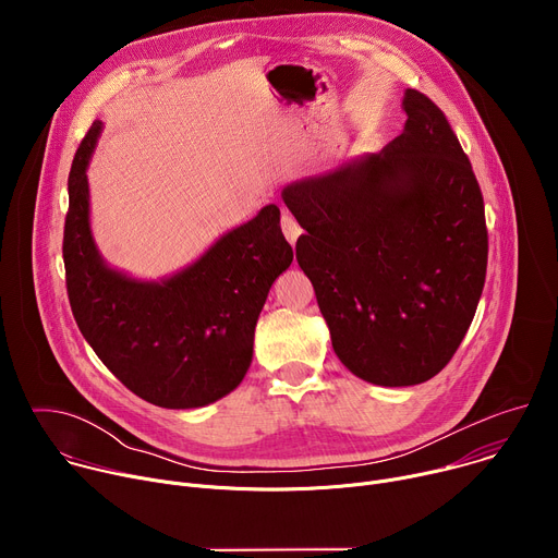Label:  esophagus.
I'll return each instance as SVG.
<instances>
[{"label": "esophagus", "mask_w": 558, "mask_h": 558, "mask_svg": "<svg viewBox=\"0 0 558 558\" xmlns=\"http://www.w3.org/2000/svg\"><path fill=\"white\" fill-rule=\"evenodd\" d=\"M280 225H282V233H284L287 241H289L291 245H295V241H298L300 233H302V229H300V225L295 222V218L289 216V214H282Z\"/></svg>", "instance_id": "34e87169"}]
</instances>
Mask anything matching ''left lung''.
I'll return each mask as SVG.
<instances>
[{
    "label": "left lung",
    "mask_w": 558,
    "mask_h": 558,
    "mask_svg": "<svg viewBox=\"0 0 558 558\" xmlns=\"http://www.w3.org/2000/svg\"><path fill=\"white\" fill-rule=\"evenodd\" d=\"M402 108L404 132L381 151L282 190L333 351L377 386H415L450 362L488 265L484 196L454 132L417 90Z\"/></svg>",
    "instance_id": "1"
}]
</instances>
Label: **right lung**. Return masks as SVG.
I'll list each match as a JSON object with an SVG mask.
<instances>
[{
  "label": "right lung",
  "mask_w": 558,
  "mask_h": 558,
  "mask_svg": "<svg viewBox=\"0 0 558 558\" xmlns=\"http://www.w3.org/2000/svg\"><path fill=\"white\" fill-rule=\"evenodd\" d=\"M101 130L95 121L68 177L63 265L78 331L141 400L161 409L214 404L247 375L267 293L293 260L280 209L263 207L172 276L132 278L104 260L90 227L86 170Z\"/></svg>",
  "instance_id": "add662e5"
}]
</instances>
